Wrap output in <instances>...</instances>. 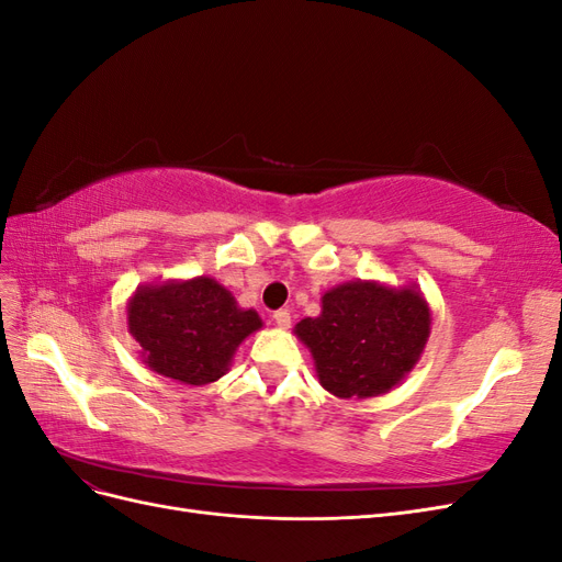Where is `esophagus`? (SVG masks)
<instances>
[{
    "label": "esophagus",
    "mask_w": 562,
    "mask_h": 562,
    "mask_svg": "<svg viewBox=\"0 0 562 562\" xmlns=\"http://www.w3.org/2000/svg\"><path fill=\"white\" fill-rule=\"evenodd\" d=\"M271 318H274V323H277L279 328H288V326H291V312H288V310H277L274 316H271Z\"/></svg>",
    "instance_id": "esophagus-1"
}]
</instances>
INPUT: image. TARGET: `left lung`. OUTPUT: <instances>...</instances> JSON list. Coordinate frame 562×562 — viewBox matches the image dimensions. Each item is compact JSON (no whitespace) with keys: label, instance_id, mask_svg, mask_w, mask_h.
<instances>
[{"label":"left lung","instance_id":"8db88e82","mask_svg":"<svg viewBox=\"0 0 562 562\" xmlns=\"http://www.w3.org/2000/svg\"><path fill=\"white\" fill-rule=\"evenodd\" d=\"M429 307L413 288L353 281L323 295V312L295 333L310 347L321 384L339 398H370L396 386L429 337Z\"/></svg>","mask_w":562,"mask_h":562}]
</instances>
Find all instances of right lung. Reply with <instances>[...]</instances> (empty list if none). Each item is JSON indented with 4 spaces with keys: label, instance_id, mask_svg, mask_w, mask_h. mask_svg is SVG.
I'll use <instances>...</instances> for the list:
<instances>
[{
    "label": "right lung",
    "instance_id": "obj_1",
    "mask_svg": "<svg viewBox=\"0 0 562 562\" xmlns=\"http://www.w3.org/2000/svg\"><path fill=\"white\" fill-rule=\"evenodd\" d=\"M260 326L258 312L236 307L229 291L209 277L140 288L128 304V330L145 363L196 386L223 378L241 339Z\"/></svg>",
    "mask_w": 562,
    "mask_h": 562
}]
</instances>
